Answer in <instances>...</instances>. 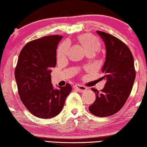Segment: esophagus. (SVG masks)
<instances>
[{
  "mask_svg": "<svg viewBox=\"0 0 147 147\" xmlns=\"http://www.w3.org/2000/svg\"><path fill=\"white\" fill-rule=\"evenodd\" d=\"M74 89H76L77 91L80 92H85V91H87V88L85 87L83 85H76L74 86Z\"/></svg>",
  "mask_w": 147,
  "mask_h": 147,
  "instance_id": "esophagus-1",
  "label": "esophagus"
}]
</instances>
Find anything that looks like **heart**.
<instances>
[{"label": "heart", "instance_id": "obj_1", "mask_svg": "<svg viewBox=\"0 0 147 147\" xmlns=\"http://www.w3.org/2000/svg\"><path fill=\"white\" fill-rule=\"evenodd\" d=\"M78 40L82 45L87 54H94L100 48V44L99 40L95 37L89 33L81 35L78 37ZM69 49L68 42L65 41L61 43L57 51L58 58L60 59L64 58L67 56Z\"/></svg>", "mask_w": 147, "mask_h": 147}]
</instances>
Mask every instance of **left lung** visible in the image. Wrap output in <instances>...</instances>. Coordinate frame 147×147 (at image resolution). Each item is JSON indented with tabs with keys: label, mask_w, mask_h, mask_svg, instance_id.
<instances>
[{
	"label": "left lung",
	"mask_w": 147,
	"mask_h": 147,
	"mask_svg": "<svg viewBox=\"0 0 147 147\" xmlns=\"http://www.w3.org/2000/svg\"><path fill=\"white\" fill-rule=\"evenodd\" d=\"M106 46V60L102 71L107 82L100 91L94 88L96 99L89 107L98 117H107L118 112L125 105L135 79L134 59L128 47L118 38L97 31Z\"/></svg>",
	"instance_id": "1"
}]
</instances>
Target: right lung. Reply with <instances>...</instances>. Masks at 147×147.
Wrapping results in <instances>:
<instances>
[{
  "mask_svg": "<svg viewBox=\"0 0 147 147\" xmlns=\"http://www.w3.org/2000/svg\"><path fill=\"white\" fill-rule=\"evenodd\" d=\"M61 35L45 36L27 43L20 53L15 69L20 98L35 116L48 119L62 111L70 84L55 89L51 68L56 64V49Z\"/></svg>",
  "mask_w": 147,
  "mask_h": 147,
  "instance_id": "add662e5",
  "label": "right lung"
}]
</instances>
